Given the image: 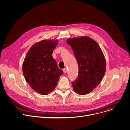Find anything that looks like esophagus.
I'll use <instances>...</instances> for the list:
<instances>
[{
	"instance_id": "esophagus-1",
	"label": "esophagus",
	"mask_w": 130,
	"mask_h": 130,
	"mask_svg": "<svg viewBox=\"0 0 130 130\" xmlns=\"http://www.w3.org/2000/svg\"><path fill=\"white\" fill-rule=\"evenodd\" d=\"M63 70V72H64V73H66V72H67V69H66V68H64Z\"/></svg>"
}]
</instances>
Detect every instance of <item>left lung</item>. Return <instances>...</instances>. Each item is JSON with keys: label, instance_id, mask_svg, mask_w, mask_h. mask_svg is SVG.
Segmentation results:
<instances>
[{"label": "left lung", "instance_id": "left-lung-1", "mask_svg": "<svg viewBox=\"0 0 130 130\" xmlns=\"http://www.w3.org/2000/svg\"><path fill=\"white\" fill-rule=\"evenodd\" d=\"M67 43L73 50L78 66L76 79L72 82L74 91L80 95L92 91L102 81L106 62L98 43L87 36L69 38Z\"/></svg>", "mask_w": 130, "mask_h": 130}]
</instances>
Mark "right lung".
<instances>
[{
    "label": "right lung",
    "instance_id": "obj_1",
    "mask_svg": "<svg viewBox=\"0 0 130 130\" xmlns=\"http://www.w3.org/2000/svg\"><path fill=\"white\" fill-rule=\"evenodd\" d=\"M58 40L41 41L34 44L24 59L22 70L25 79L35 91L46 95L53 91L63 71L52 54Z\"/></svg>",
    "mask_w": 130,
    "mask_h": 130
}]
</instances>
